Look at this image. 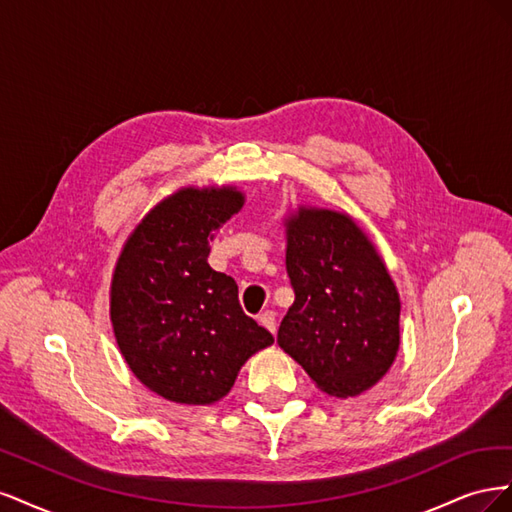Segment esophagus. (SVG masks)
Wrapping results in <instances>:
<instances>
[{"label":"esophagus","instance_id":"obj_1","mask_svg":"<svg viewBox=\"0 0 512 512\" xmlns=\"http://www.w3.org/2000/svg\"><path fill=\"white\" fill-rule=\"evenodd\" d=\"M258 322H260L262 327H265L267 331H271V333L275 335V331H277V318H275V312H271V309H267V312H262V314L258 316Z\"/></svg>","mask_w":512,"mask_h":512}]
</instances>
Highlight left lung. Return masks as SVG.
I'll return each instance as SVG.
<instances>
[{
	"label": "left lung",
	"instance_id": "obj_1",
	"mask_svg": "<svg viewBox=\"0 0 512 512\" xmlns=\"http://www.w3.org/2000/svg\"><path fill=\"white\" fill-rule=\"evenodd\" d=\"M294 303L277 344L324 393L371 389L399 348V294L376 247L348 215L299 209L286 222Z\"/></svg>",
	"mask_w": 512,
	"mask_h": 512
}]
</instances>
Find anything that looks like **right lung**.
<instances>
[{
    "mask_svg": "<svg viewBox=\"0 0 512 512\" xmlns=\"http://www.w3.org/2000/svg\"><path fill=\"white\" fill-rule=\"evenodd\" d=\"M243 207L232 188H185L145 215L119 256L111 320L121 354L177 404L222 399L273 335L243 312L237 282L209 267L213 232Z\"/></svg>",
    "mask_w": 512,
    "mask_h": 512,
    "instance_id": "1",
    "label": "right lung"
}]
</instances>
